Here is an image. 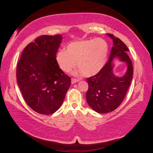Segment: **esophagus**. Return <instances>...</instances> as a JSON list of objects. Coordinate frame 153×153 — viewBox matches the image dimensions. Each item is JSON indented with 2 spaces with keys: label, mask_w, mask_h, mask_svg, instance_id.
Here are the masks:
<instances>
[{
  "label": "esophagus",
  "mask_w": 153,
  "mask_h": 153,
  "mask_svg": "<svg viewBox=\"0 0 153 153\" xmlns=\"http://www.w3.org/2000/svg\"><path fill=\"white\" fill-rule=\"evenodd\" d=\"M79 79H75V78H72L71 79V84H76V82H77L79 81Z\"/></svg>",
  "instance_id": "34e87169"
}]
</instances>
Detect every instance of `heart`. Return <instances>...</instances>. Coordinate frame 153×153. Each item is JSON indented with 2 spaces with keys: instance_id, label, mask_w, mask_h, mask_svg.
Segmentation results:
<instances>
[{
  "instance_id": "obj_1",
  "label": "heart",
  "mask_w": 153,
  "mask_h": 153,
  "mask_svg": "<svg viewBox=\"0 0 153 153\" xmlns=\"http://www.w3.org/2000/svg\"><path fill=\"white\" fill-rule=\"evenodd\" d=\"M108 47L106 41L100 38L71 42L66 46V51L59 50L56 60L62 71L70 72L76 66L85 76H92L98 73L105 65Z\"/></svg>"
}]
</instances>
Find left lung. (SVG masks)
I'll return each instance as SVG.
<instances>
[{"instance_id":"left-lung-1","label":"left lung","mask_w":153,"mask_h":153,"mask_svg":"<svg viewBox=\"0 0 153 153\" xmlns=\"http://www.w3.org/2000/svg\"><path fill=\"white\" fill-rule=\"evenodd\" d=\"M107 35L113 42L109 59L97 74L87 78V102L93 110L99 113L111 112L120 105L130 86L133 76L132 63L128 55L129 49L120 38L111 33ZM115 58L127 64L126 73L122 77H117L113 74L112 61Z\"/></svg>"}]
</instances>
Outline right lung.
<instances>
[{
	"mask_svg": "<svg viewBox=\"0 0 153 153\" xmlns=\"http://www.w3.org/2000/svg\"><path fill=\"white\" fill-rule=\"evenodd\" d=\"M61 35L41 36L25 46L17 66V82L25 102L36 112L50 115L63 104L71 78L59 68L56 55Z\"/></svg>",
	"mask_w": 153,
	"mask_h": 153,
	"instance_id": "obj_1",
	"label": "right lung"
}]
</instances>
